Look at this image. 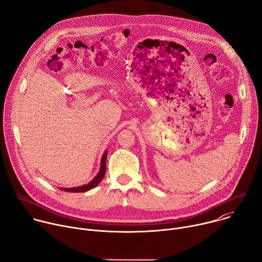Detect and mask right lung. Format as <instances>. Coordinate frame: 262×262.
<instances>
[{
	"label": "right lung",
	"instance_id": "obj_1",
	"mask_svg": "<svg viewBox=\"0 0 262 262\" xmlns=\"http://www.w3.org/2000/svg\"><path fill=\"white\" fill-rule=\"evenodd\" d=\"M106 155H107V150H105L103 152V156L101 158V164H100V169L99 172L97 173V175L87 184L81 185V186H77V188H59L60 190L64 191V192H70V193H84L87 192L91 189H94L97 184H99V182L102 180L104 174H105V170H106V166H105V162H106Z\"/></svg>",
	"mask_w": 262,
	"mask_h": 262
}]
</instances>
